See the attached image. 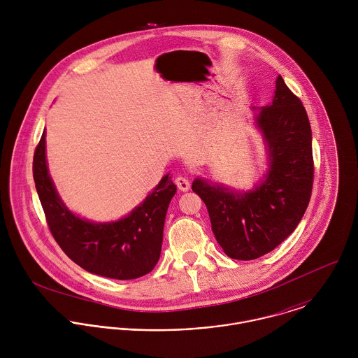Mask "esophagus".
I'll return each instance as SVG.
<instances>
[{"label": "esophagus", "mask_w": 358, "mask_h": 358, "mask_svg": "<svg viewBox=\"0 0 358 358\" xmlns=\"http://www.w3.org/2000/svg\"><path fill=\"white\" fill-rule=\"evenodd\" d=\"M175 185L180 192H187L190 189V182L185 176H178L175 178Z\"/></svg>", "instance_id": "esophagus-1"}]
</instances>
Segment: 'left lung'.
<instances>
[{
	"label": "left lung",
	"mask_w": 358,
	"mask_h": 358,
	"mask_svg": "<svg viewBox=\"0 0 358 358\" xmlns=\"http://www.w3.org/2000/svg\"><path fill=\"white\" fill-rule=\"evenodd\" d=\"M256 122L268 146L270 169L255 190L234 193L201 179L192 186L206 205L216 241L226 255L238 260L268 254L296 229L314 179L306 108L281 76L273 103L260 108Z\"/></svg>",
	"instance_id": "left-lung-1"
}]
</instances>
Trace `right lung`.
I'll return each instance as SVG.
<instances>
[{"label":"right lung","instance_id":"add662e5","mask_svg":"<svg viewBox=\"0 0 358 358\" xmlns=\"http://www.w3.org/2000/svg\"><path fill=\"white\" fill-rule=\"evenodd\" d=\"M33 176L48 227L62 251L84 270L115 280H134L157 264L164 222L176 186L165 175L143 204L113 223H91L60 201L45 159V132L33 158Z\"/></svg>","mask_w":358,"mask_h":358}]
</instances>
